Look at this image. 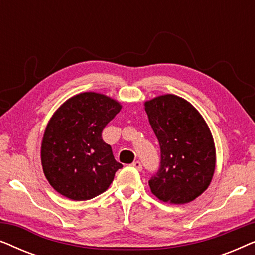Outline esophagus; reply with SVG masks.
Instances as JSON below:
<instances>
[{"mask_svg":"<svg viewBox=\"0 0 255 255\" xmlns=\"http://www.w3.org/2000/svg\"><path fill=\"white\" fill-rule=\"evenodd\" d=\"M132 167H134V168L138 169V170L142 169V165H141L140 161H134L133 163H132Z\"/></svg>","mask_w":255,"mask_h":255,"instance_id":"esophagus-1","label":"esophagus"}]
</instances>
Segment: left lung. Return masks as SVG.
I'll list each match as a JSON object with an SVG mask.
<instances>
[{"label":"left lung","instance_id":"left-lung-1","mask_svg":"<svg viewBox=\"0 0 255 255\" xmlns=\"http://www.w3.org/2000/svg\"><path fill=\"white\" fill-rule=\"evenodd\" d=\"M145 111L161 152L158 173L148 181L152 194L166 203H189L208 189L215 173L210 128L193 104L173 94L146 101Z\"/></svg>","mask_w":255,"mask_h":255}]
</instances>
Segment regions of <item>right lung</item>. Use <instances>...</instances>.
<instances>
[{
    "label": "right lung",
    "mask_w": 255,
    "mask_h": 255,
    "mask_svg": "<svg viewBox=\"0 0 255 255\" xmlns=\"http://www.w3.org/2000/svg\"><path fill=\"white\" fill-rule=\"evenodd\" d=\"M121 103L100 93H80L58 108L41 140L45 176L55 191L86 201L106 191L122 163L114 158L102 131L120 113Z\"/></svg>",
    "instance_id": "obj_1"
}]
</instances>
